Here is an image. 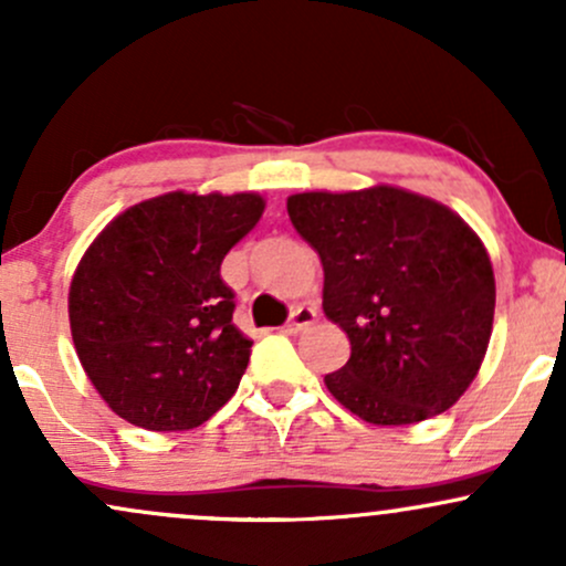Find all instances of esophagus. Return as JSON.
Here are the masks:
<instances>
[{"label":"esophagus","instance_id":"esophagus-1","mask_svg":"<svg viewBox=\"0 0 566 566\" xmlns=\"http://www.w3.org/2000/svg\"><path fill=\"white\" fill-rule=\"evenodd\" d=\"M314 322H316L314 305H295L287 324H284V333H303V329L311 327Z\"/></svg>","mask_w":566,"mask_h":566}]
</instances>
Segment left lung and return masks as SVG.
<instances>
[{"label":"left lung","instance_id":"obj_1","mask_svg":"<svg viewBox=\"0 0 566 566\" xmlns=\"http://www.w3.org/2000/svg\"><path fill=\"white\" fill-rule=\"evenodd\" d=\"M324 269V314L350 356L324 375L343 407L375 426L433 418L463 396L486 354L495 276L484 244L439 201L375 186L287 199Z\"/></svg>","mask_w":566,"mask_h":566}]
</instances>
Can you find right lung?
<instances>
[{
  "mask_svg": "<svg viewBox=\"0 0 566 566\" xmlns=\"http://www.w3.org/2000/svg\"><path fill=\"white\" fill-rule=\"evenodd\" d=\"M263 216L258 193L172 191L114 218L71 279L76 354L127 423L188 431L239 388L252 340L220 263Z\"/></svg>",
  "mask_w": 566,
  "mask_h": 566,
  "instance_id": "add662e5",
  "label": "right lung"
}]
</instances>
